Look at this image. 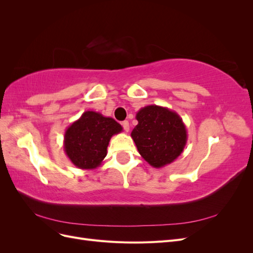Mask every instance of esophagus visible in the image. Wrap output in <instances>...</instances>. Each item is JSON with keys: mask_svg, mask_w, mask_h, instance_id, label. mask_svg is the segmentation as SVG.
Returning <instances> with one entry per match:
<instances>
[{"mask_svg": "<svg viewBox=\"0 0 253 253\" xmlns=\"http://www.w3.org/2000/svg\"><path fill=\"white\" fill-rule=\"evenodd\" d=\"M122 126H124V129L126 132H128L129 131V124H128V121H122Z\"/></svg>", "mask_w": 253, "mask_h": 253, "instance_id": "34e87169", "label": "esophagus"}]
</instances>
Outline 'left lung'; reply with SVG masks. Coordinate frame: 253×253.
<instances>
[{"instance_id": "1", "label": "left lung", "mask_w": 253, "mask_h": 253, "mask_svg": "<svg viewBox=\"0 0 253 253\" xmlns=\"http://www.w3.org/2000/svg\"><path fill=\"white\" fill-rule=\"evenodd\" d=\"M131 133L141 157L153 168L172 164L185 149L188 134L179 115L165 106L147 105L136 114Z\"/></svg>"}]
</instances>
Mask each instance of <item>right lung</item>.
<instances>
[{
	"label": "right lung",
	"mask_w": 253,
	"mask_h": 253,
	"mask_svg": "<svg viewBox=\"0 0 253 253\" xmlns=\"http://www.w3.org/2000/svg\"><path fill=\"white\" fill-rule=\"evenodd\" d=\"M121 132L122 126L116 120L86 111L66 128L64 152L79 169L94 170L105 158L112 136Z\"/></svg>",
	"instance_id": "add662e5"
}]
</instances>
